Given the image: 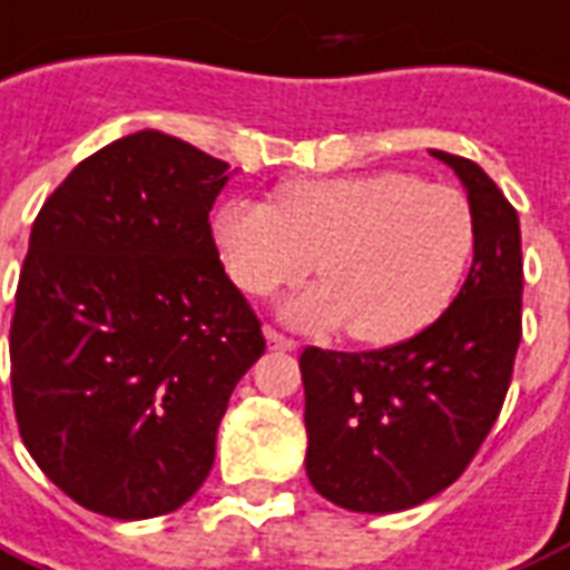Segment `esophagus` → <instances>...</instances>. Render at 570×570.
<instances>
[{
    "label": "esophagus",
    "instance_id": "1",
    "mask_svg": "<svg viewBox=\"0 0 570 570\" xmlns=\"http://www.w3.org/2000/svg\"><path fill=\"white\" fill-rule=\"evenodd\" d=\"M264 336H267V345L273 351H297L301 348L297 342L288 340V336H282V333H276V331H264Z\"/></svg>",
    "mask_w": 570,
    "mask_h": 570
}]
</instances>
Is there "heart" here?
Listing matches in <instances>:
<instances>
[{
    "mask_svg": "<svg viewBox=\"0 0 570 570\" xmlns=\"http://www.w3.org/2000/svg\"><path fill=\"white\" fill-rule=\"evenodd\" d=\"M230 279L255 297L321 285L285 303L303 331L345 327L361 345H400L451 309L478 249V219L460 188L409 170L306 179L276 207L230 200L216 216Z\"/></svg>",
    "mask_w": 570,
    "mask_h": 570,
    "instance_id": "b5f03b06",
    "label": "heart"
}]
</instances>
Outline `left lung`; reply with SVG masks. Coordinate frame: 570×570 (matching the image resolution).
I'll use <instances>...</instances> for the list:
<instances>
[{"label":"left lung","instance_id":"8db88e82","mask_svg":"<svg viewBox=\"0 0 570 570\" xmlns=\"http://www.w3.org/2000/svg\"><path fill=\"white\" fill-rule=\"evenodd\" d=\"M463 183L478 249L451 309L391 348L301 354L306 474L324 499L393 513L451 487L493 430L523 336L520 219L474 161L430 149Z\"/></svg>","mask_w":570,"mask_h":570}]
</instances>
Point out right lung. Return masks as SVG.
Returning a JSON list of instances; mask_svg holds the SVG:
<instances>
[{"mask_svg": "<svg viewBox=\"0 0 570 570\" xmlns=\"http://www.w3.org/2000/svg\"><path fill=\"white\" fill-rule=\"evenodd\" d=\"M228 161L144 128L83 158L38 213L11 318L26 451L87 511L147 520L207 481L264 354L209 209Z\"/></svg>", "mask_w": 570, "mask_h": 570, "instance_id": "right-lung-1", "label": "right lung"}]
</instances>
